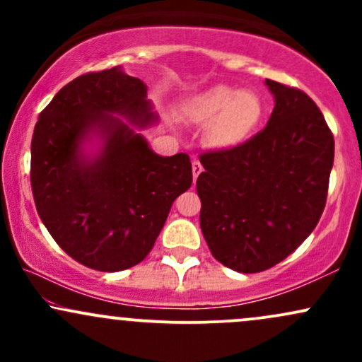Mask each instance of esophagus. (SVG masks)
<instances>
[{
  "label": "esophagus",
  "instance_id": "34e87169",
  "mask_svg": "<svg viewBox=\"0 0 362 362\" xmlns=\"http://www.w3.org/2000/svg\"><path fill=\"white\" fill-rule=\"evenodd\" d=\"M202 172V165H201V161L199 160H194L192 161V175H194V180H197V177H199V173Z\"/></svg>",
  "mask_w": 362,
  "mask_h": 362
}]
</instances>
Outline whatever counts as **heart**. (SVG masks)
I'll return each instance as SVG.
<instances>
[{
    "mask_svg": "<svg viewBox=\"0 0 362 362\" xmlns=\"http://www.w3.org/2000/svg\"><path fill=\"white\" fill-rule=\"evenodd\" d=\"M260 100L250 91L218 85L190 98L187 117L197 124L216 122L213 141L218 146H235L252 131L260 117Z\"/></svg>",
    "mask_w": 362,
    "mask_h": 362,
    "instance_id": "obj_1",
    "label": "heart"
}]
</instances>
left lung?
<instances>
[{
    "instance_id": "left-lung-1",
    "label": "left lung",
    "mask_w": 362,
    "mask_h": 362,
    "mask_svg": "<svg viewBox=\"0 0 362 362\" xmlns=\"http://www.w3.org/2000/svg\"><path fill=\"white\" fill-rule=\"evenodd\" d=\"M274 110L259 134L202 153L201 230L218 262L236 272L271 269L315 230L327 202L334 136L298 88L265 80Z\"/></svg>"
}]
</instances>
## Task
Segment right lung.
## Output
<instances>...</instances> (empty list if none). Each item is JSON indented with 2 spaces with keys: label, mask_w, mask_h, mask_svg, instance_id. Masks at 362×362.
<instances>
[{
  "label": "right lung",
  "mask_w": 362,
  "mask_h": 362,
  "mask_svg": "<svg viewBox=\"0 0 362 362\" xmlns=\"http://www.w3.org/2000/svg\"><path fill=\"white\" fill-rule=\"evenodd\" d=\"M146 93L120 66L81 74L40 112L32 136L37 213L62 250L95 271L144 260L192 185L189 155H156L136 131L158 120Z\"/></svg>",
  "instance_id": "right-lung-1"
}]
</instances>
